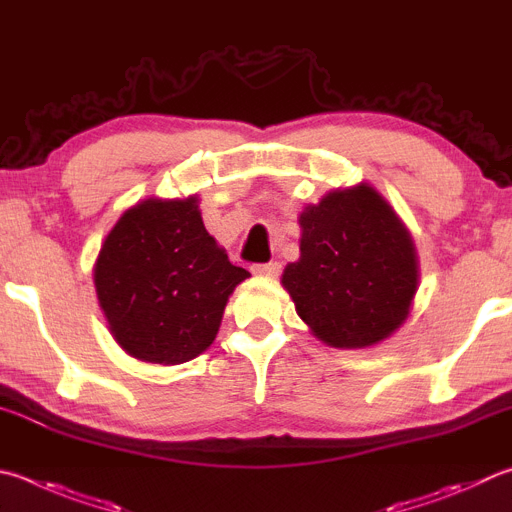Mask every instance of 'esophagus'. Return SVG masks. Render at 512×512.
<instances>
[{
  "mask_svg": "<svg viewBox=\"0 0 512 512\" xmlns=\"http://www.w3.org/2000/svg\"><path fill=\"white\" fill-rule=\"evenodd\" d=\"M255 275H264V277H277L282 273V264L280 262H268V264H255L253 266Z\"/></svg>",
  "mask_w": 512,
  "mask_h": 512,
  "instance_id": "esophagus-1",
  "label": "esophagus"
}]
</instances>
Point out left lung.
I'll use <instances>...</instances> for the list:
<instances>
[{
	"label": "left lung",
	"instance_id": "8db88e82",
	"mask_svg": "<svg viewBox=\"0 0 512 512\" xmlns=\"http://www.w3.org/2000/svg\"><path fill=\"white\" fill-rule=\"evenodd\" d=\"M300 259L282 284L322 342L371 347L401 327L416 293L418 264L392 206L360 183L333 190L300 215Z\"/></svg>",
	"mask_w": 512,
	"mask_h": 512
}]
</instances>
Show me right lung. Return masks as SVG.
Here are the masks:
<instances>
[{"instance_id":"add662e5","label":"right lung","mask_w":512,"mask_h":512,"mask_svg":"<svg viewBox=\"0 0 512 512\" xmlns=\"http://www.w3.org/2000/svg\"><path fill=\"white\" fill-rule=\"evenodd\" d=\"M199 199H145L111 228L94 268L111 336L156 365L197 358L217 338L230 293L250 273L208 235Z\"/></svg>"}]
</instances>
